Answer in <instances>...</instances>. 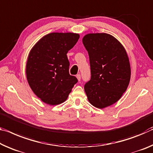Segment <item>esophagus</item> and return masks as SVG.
I'll return each instance as SVG.
<instances>
[{"label":"esophagus","mask_w":153,"mask_h":153,"mask_svg":"<svg viewBox=\"0 0 153 153\" xmlns=\"http://www.w3.org/2000/svg\"><path fill=\"white\" fill-rule=\"evenodd\" d=\"M76 77H77V80L78 81H80V79H81V76L79 74H77V76H76Z\"/></svg>","instance_id":"34e87169"}]
</instances>
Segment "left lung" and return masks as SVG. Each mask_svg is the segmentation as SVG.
Returning a JSON list of instances; mask_svg holds the SVG:
<instances>
[{"mask_svg": "<svg viewBox=\"0 0 153 153\" xmlns=\"http://www.w3.org/2000/svg\"><path fill=\"white\" fill-rule=\"evenodd\" d=\"M88 51L91 79L84 91L91 105L103 109L119 100L129 86L131 67L123 45L107 33H90L82 39Z\"/></svg>", "mask_w": 153, "mask_h": 153, "instance_id": "8db88e82", "label": "left lung"}]
</instances>
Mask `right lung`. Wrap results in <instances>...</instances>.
<instances>
[{
  "label": "right lung",
  "instance_id": "add662e5",
  "mask_svg": "<svg viewBox=\"0 0 153 153\" xmlns=\"http://www.w3.org/2000/svg\"><path fill=\"white\" fill-rule=\"evenodd\" d=\"M79 34L52 33L36 43L28 54L26 74L29 86L43 102L63 103L77 82L69 72L68 51L76 44Z\"/></svg>",
  "mask_w": 153,
  "mask_h": 153
}]
</instances>
